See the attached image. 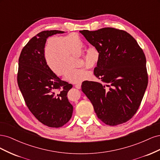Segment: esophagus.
Instances as JSON below:
<instances>
[{
  "instance_id": "1",
  "label": "esophagus",
  "mask_w": 160,
  "mask_h": 160,
  "mask_svg": "<svg viewBox=\"0 0 160 160\" xmlns=\"http://www.w3.org/2000/svg\"><path fill=\"white\" fill-rule=\"evenodd\" d=\"M75 88H77V89H80L81 88V83H78V84L75 85Z\"/></svg>"
}]
</instances>
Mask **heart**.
I'll return each instance as SVG.
<instances>
[{
  "label": "heart",
  "mask_w": 160,
  "mask_h": 160,
  "mask_svg": "<svg viewBox=\"0 0 160 160\" xmlns=\"http://www.w3.org/2000/svg\"><path fill=\"white\" fill-rule=\"evenodd\" d=\"M85 49L84 42L75 33L47 38L42 53L49 69L57 76H64L71 83H80L92 79V73L83 69H77L76 57H81ZM101 54L99 49L91 47L85 55V66L93 69L98 64Z\"/></svg>",
  "instance_id": "b5f03b06"
}]
</instances>
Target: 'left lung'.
<instances>
[{"instance_id": "8db88e82", "label": "left lung", "mask_w": 160, "mask_h": 160, "mask_svg": "<svg viewBox=\"0 0 160 160\" xmlns=\"http://www.w3.org/2000/svg\"><path fill=\"white\" fill-rule=\"evenodd\" d=\"M64 31H44L24 47L18 59V85L28 108L47 126L60 128L71 118L72 105L67 93L72 85L49 69L42 49L47 38Z\"/></svg>"}]
</instances>
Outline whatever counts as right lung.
<instances>
[{
  "instance_id": "add662e5",
  "label": "right lung",
  "mask_w": 160,
  "mask_h": 160,
  "mask_svg": "<svg viewBox=\"0 0 160 160\" xmlns=\"http://www.w3.org/2000/svg\"><path fill=\"white\" fill-rule=\"evenodd\" d=\"M79 32L100 52L94 75L103 83L85 81L82 91L105 124L114 126L128 122L137 112L148 86L143 51L124 31L107 27Z\"/></svg>"
}]
</instances>
